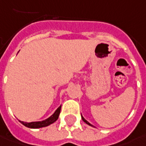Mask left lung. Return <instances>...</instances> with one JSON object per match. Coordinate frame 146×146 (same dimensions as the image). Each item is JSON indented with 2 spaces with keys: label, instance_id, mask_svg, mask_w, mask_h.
<instances>
[{
  "label": "left lung",
  "instance_id": "obj_1",
  "mask_svg": "<svg viewBox=\"0 0 146 146\" xmlns=\"http://www.w3.org/2000/svg\"><path fill=\"white\" fill-rule=\"evenodd\" d=\"M82 120H83V121H84V122H85V123H86V124H88V125H90V126H91V127H94L93 125H92V124H90V123H89L88 121H87V120H86V119L84 118V117H83L82 115Z\"/></svg>",
  "mask_w": 146,
  "mask_h": 146
}]
</instances>
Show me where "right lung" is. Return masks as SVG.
Returning <instances> with one entry per match:
<instances>
[{
  "instance_id": "add662e5",
  "label": "right lung",
  "mask_w": 146,
  "mask_h": 146,
  "mask_svg": "<svg viewBox=\"0 0 146 146\" xmlns=\"http://www.w3.org/2000/svg\"><path fill=\"white\" fill-rule=\"evenodd\" d=\"M60 109H61V106H60L59 108L56 110V111L48 119L42 120V121H35V122H24V121H20V123H23L24 126L27 127V128H43V127H47L48 125L53 123L55 121H56L58 119V117L60 115Z\"/></svg>"
}]
</instances>
